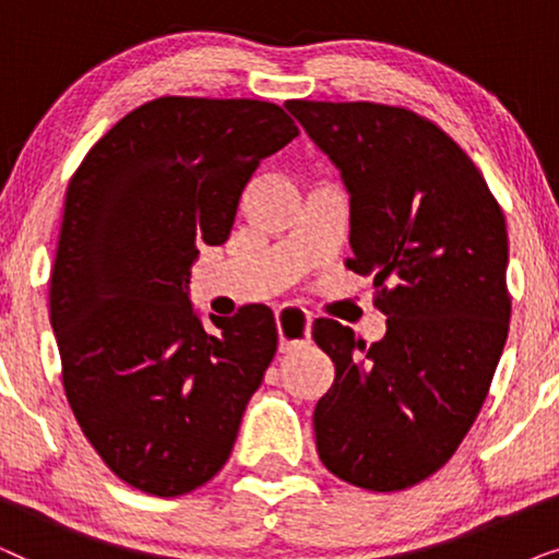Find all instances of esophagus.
Wrapping results in <instances>:
<instances>
[{"instance_id":"1","label":"esophagus","mask_w":559,"mask_h":559,"mask_svg":"<svg viewBox=\"0 0 559 559\" xmlns=\"http://www.w3.org/2000/svg\"><path fill=\"white\" fill-rule=\"evenodd\" d=\"M274 320H277L280 350H293L310 341L312 318L305 310L293 308V305H282V308L274 312Z\"/></svg>"}]
</instances>
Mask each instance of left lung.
<instances>
[{
	"label": "left lung",
	"instance_id": "obj_1",
	"mask_svg": "<svg viewBox=\"0 0 559 559\" xmlns=\"http://www.w3.org/2000/svg\"><path fill=\"white\" fill-rule=\"evenodd\" d=\"M350 195L348 270L373 277L384 338L320 318L335 379L312 415L323 465L366 491L432 476L476 423L509 335V239L473 159L396 106L287 102Z\"/></svg>",
	"mask_w": 559,
	"mask_h": 559
}]
</instances>
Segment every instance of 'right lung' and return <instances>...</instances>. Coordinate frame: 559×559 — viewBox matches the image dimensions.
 <instances>
[{
    "mask_svg": "<svg viewBox=\"0 0 559 559\" xmlns=\"http://www.w3.org/2000/svg\"><path fill=\"white\" fill-rule=\"evenodd\" d=\"M295 121L270 102L165 96L98 140L66 193L50 325L71 409L102 461L152 496L203 486L231 455L277 350L266 305L190 302L198 243L221 247Z\"/></svg>",
    "mask_w": 559,
    "mask_h": 559,
    "instance_id": "right-lung-1",
    "label": "right lung"
}]
</instances>
